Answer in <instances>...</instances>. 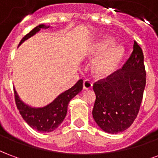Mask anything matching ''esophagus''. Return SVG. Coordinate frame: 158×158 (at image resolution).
I'll use <instances>...</instances> for the list:
<instances>
[{
	"mask_svg": "<svg viewBox=\"0 0 158 158\" xmlns=\"http://www.w3.org/2000/svg\"><path fill=\"white\" fill-rule=\"evenodd\" d=\"M83 86H84V89H91V87H92V82L89 79H85L84 83H83Z\"/></svg>",
	"mask_w": 158,
	"mask_h": 158,
	"instance_id": "esophagus-1",
	"label": "esophagus"
}]
</instances>
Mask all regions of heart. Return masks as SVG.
I'll list each match as a JSON object with an SVG mask.
<instances>
[{
    "label": "heart",
    "mask_w": 158,
    "mask_h": 158,
    "mask_svg": "<svg viewBox=\"0 0 158 158\" xmlns=\"http://www.w3.org/2000/svg\"><path fill=\"white\" fill-rule=\"evenodd\" d=\"M113 45V40L104 37L89 45L85 51V56L89 58H98L95 63L94 70L98 76L106 77L116 71L125 54L123 45Z\"/></svg>",
    "instance_id": "1"
}]
</instances>
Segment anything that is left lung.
<instances>
[{
	"mask_svg": "<svg viewBox=\"0 0 158 158\" xmlns=\"http://www.w3.org/2000/svg\"><path fill=\"white\" fill-rule=\"evenodd\" d=\"M146 81L142 49L135 41L122 69L93 85L96 102L92 115L101 129L118 134L132 124L139 113Z\"/></svg>",
	"mask_w": 158,
	"mask_h": 158,
	"instance_id": "1",
	"label": "left lung"
}]
</instances>
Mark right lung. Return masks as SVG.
Listing matches in <instances>:
<instances>
[{"label":"right lung","mask_w":158,"mask_h":158,"mask_svg":"<svg viewBox=\"0 0 158 158\" xmlns=\"http://www.w3.org/2000/svg\"><path fill=\"white\" fill-rule=\"evenodd\" d=\"M49 26L40 24L32 29L29 34H27L19 43L21 45L23 42L31 36L39 32L40 29H46ZM83 89V79H79L72 88H70L65 92L59 95L52 103L41 108L31 107L26 105L19 99L17 91L14 89V98L17 108L23 118L32 129H36L40 132H52L58 127L61 123L65 118L68 105L70 100L78 95Z\"/></svg>","instance_id":"add662e5"}]
</instances>
